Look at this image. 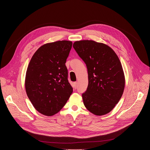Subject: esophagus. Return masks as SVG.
Instances as JSON below:
<instances>
[{"instance_id": "esophagus-1", "label": "esophagus", "mask_w": 150, "mask_h": 150, "mask_svg": "<svg viewBox=\"0 0 150 150\" xmlns=\"http://www.w3.org/2000/svg\"><path fill=\"white\" fill-rule=\"evenodd\" d=\"M74 85V88H75V89H76V88L78 87V83H77V82H75Z\"/></svg>"}]
</instances>
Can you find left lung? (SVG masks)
<instances>
[{"instance_id": "obj_1", "label": "left lung", "mask_w": 150, "mask_h": 150, "mask_svg": "<svg viewBox=\"0 0 150 150\" xmlns=\"http://www.w3.org/2000/svg\"><path fill=\"white\" fill-rule=\"evenodd\" d=\"M73 47L88 70V87L82 95L84 105L95 115L108 114L118 103L125 88L118 56L109 46L93 40L75 41Z\"/></svg>"}]
</instances>
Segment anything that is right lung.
I'll return each mask as SVG.
<instances>
[{
    "instance_id": "1",
    "label": "right lung",
    "mask_w": 150,
    "mask_h": 150,
    "mask_svg": "<svg viewBox=\"0 0 150 150\" xmlns=\"http://www.w3.org/2000/svg\"><path fill=\"white\" fill-rule=\"evenodd\" d=\"M72 42L62 40L41 46L28 66L25 87L34 108L51 116L65 105L73 92L68 80L67 59Z\"/></svg>"
}]
</instances>
